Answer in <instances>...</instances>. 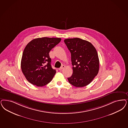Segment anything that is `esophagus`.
<instances>
[{
	"instance_id": "1",
	"label": "esophagus",
	"mask_w": 128,
	"mask_h": 128,
	"mask_svg": "<svg viewBox=\"0 0 128 128\" xmlns=\"http://www.w3.org/2000/svg\"><path fill=\"white\" fill-rule=\"evenodd\" d=\"M65 65H62V66L60 68H58V70L60 71L62 70H63V69L65 68Z\"/></svg>"
}]
</instances>
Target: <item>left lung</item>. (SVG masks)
<instances>
[{
	"mask_svg": "<svg viewBox=\"0 0 128 128\" xmlns=\"http://www.w3.org/2000/svg\"><path fill=\"white\" fill-rule=\"evenodd\" d=\"M64 42L71 53L73 74L68 82L76 88L90 84L97 76L99 60L97 51L91 43L78 38L66 39Z\"/></svg>",
	"mask_w": 128,
	"mask_h": 128,
	"instance_id": "left-lung-1",
	"label": "left lung"
}]
</instances>
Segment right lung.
Segmentation results:
<instances>
[{
	"instance_id": "obj_1",
	"label": "right lung",
	"mask_w": 128,
	"mask_h": 128,
	"mask_svg": "<svg viewBox=\"0 0 128 128\" xmlns=\"http://www.w3.org/2000/svg\"><path fill=\"white\" fill-rule=\"evenodd\" d=\"M61 40L59 38H38L27 44L22 53L21 67L30 83L42 86L52 80L56 71L51 66L49 52Z\"/></svg>"
}]
</instances>
